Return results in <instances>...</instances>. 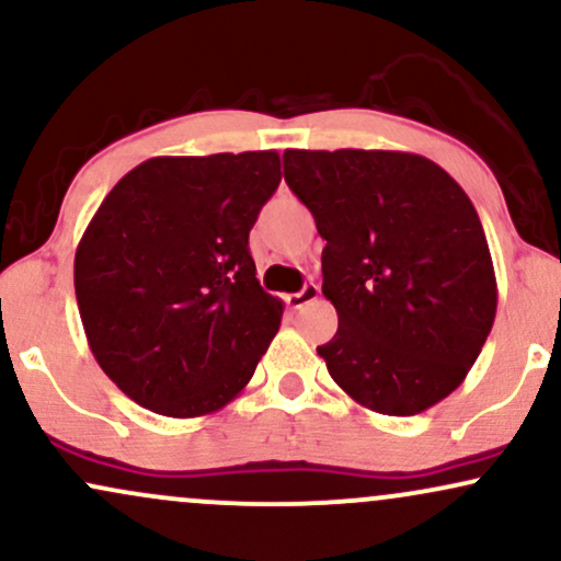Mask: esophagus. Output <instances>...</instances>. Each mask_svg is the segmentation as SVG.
I'll return each instance as SVG.
<instances>
[{
	"label": "esophagus",
	"instance_id": "esophagus-1",
	"mask_svg": "<svg viewBox=\"0 0 561 561\" xmlns=\"http://www.w3.org/2000/svg\"><path fill=\"white\" fill-rule=\"evenodd\" d=\"M319 285L317 282H306V285H302V289L300 293H293V295H287V302H289V308H302L306 306V302H311V300H317L319 298Z\"/></svg>",
	"mask_w": 561,
	"mask_h": 561
}]
</instances>
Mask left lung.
I'll return each instance as SVG.
<instances>
[{"label":"left lung","instance_id":"8db88e82","mask_svg":"<svg viewBox=\"0 0 561 561\" xmlns=\"http://www.w3.org/2000/svg\"><path fill=\"white\" fill-rule=\"evenodd\" d=\"M285 182L311 210L337 332L317 347L366 409L422 414L478 362L495 272L472 199L433 160L392 150H285Z\"/></svg>","mask_w":561,"mask_h":561}]
</instances>
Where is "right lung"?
I'll use <instances>...</instances> for the list:
<instances>
[{"label": "right lung", "mask_w": 561, "mask_h": 561, "mask_svg": "<svg viewBox=\"0 0 561 561\" xmlns=\"http://www.w3.org/2000/svg\"><path fill=\"white\" fill-rule=\"evenodd\" d=\"M279 169L274 150L150 158L96 208L76 300L96 364L134 403L190 420L250 382L285 311L248 248Z\"/></svg>", "instance_id": "right-lung-1"}]
</instances>
